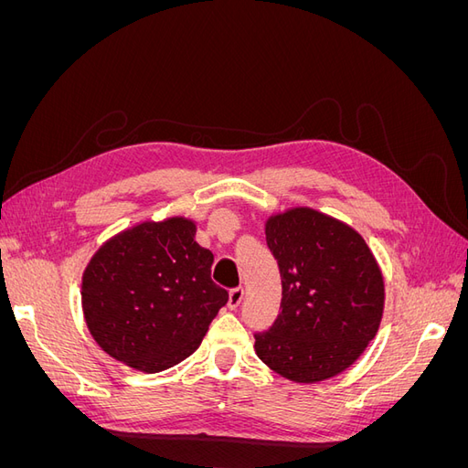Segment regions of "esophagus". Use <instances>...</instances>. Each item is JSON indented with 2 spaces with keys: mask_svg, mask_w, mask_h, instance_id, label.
<instances>
[{
  "mask_svg": "<svg viewBox=\"0 0 468 468\" xmlns=\"http://www.w3.org/2000/svg\"><path fill=\"white\" fill-rule=\"evenodd\" d=\"M244 296H246V291H244V287H236V289H232L230 291V294H229V306L234 310V308H238L239 306V303L244 301Z\"/></svg>",
  "mask_w": 468,
  "mask_h": 468,
  "instance_id": "esophagus-1",
  "label": "esophagus"
}]
</instances>
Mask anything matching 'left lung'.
<instances>
[{"mask_svg": "<svg viewBox=\"0 0 468 468\" xmlns=\"http://www.w3.org/2000/svg\"><path fill=\"white\" fill-rule=\"evenodd\" d=\"M281 271V313L256 334L258 357L292 382L313 385L344 373L377 335L385 279L363 236L310 207L265 222Z\"/></svg>", "mask_w": 468, "mask_h": 468, "instance_id": "1", "label": "left lung"}]
</instances>
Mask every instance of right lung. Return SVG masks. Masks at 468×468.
<instances>
[{
  "label": "right lung",
  "mask_w": 468,
  "mask_h": 468,
  "mask_svg": "<svg viewBox=\"0 0 468 468\" xmlns=\"http://www.w3.org/2000/svg\"><path fill=\"white\" fill-rule=\"evenodd\" d=\"M186 217L144 220L99 246L81 275L88 330L107 356L143 373L201 346L229 291L210 279L212 251Z\"/></svg>",
  "instance_id": "right-lung-1"
}]
</instances>
